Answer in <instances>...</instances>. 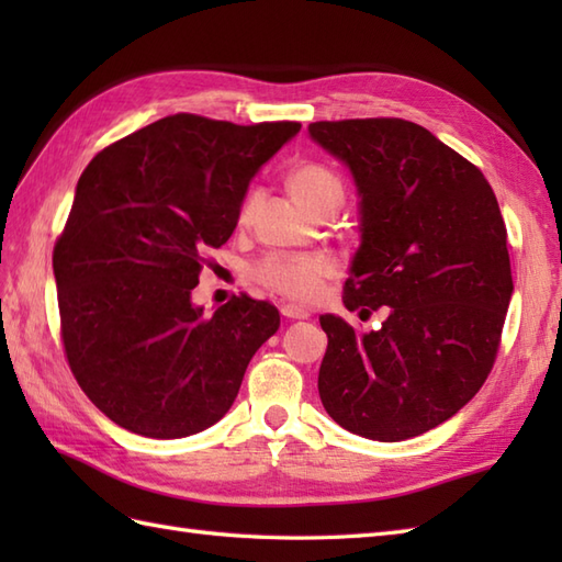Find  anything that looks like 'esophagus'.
I'll return each instance as SVG.
<instances>
[{"label":"esophagus","instance_id":"1","mask_svg":"<svg viewBox=\"0 0 562 562\" xmlns=\"http://www.w3.org/2000/svg\"><path fill=\"white\" fill-rule=\"evenodd\" d=\"M282 316L284 318H290V321H294V318H308V312L306 308H302V306H296V304H284L282 308Z\"/></svg>","mask_w":562,"mask_h":562}]
</instances>
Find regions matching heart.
Segmentation results:
<instances>
[{"label":"heart","mask_w":562,"mask_h":562,"mask_svg":"<svg viewBox=\"0 0 562 562\" xmlns=\"http://www.w3.org/2000/svg\"><path fill=\"white\" fill-rule=\"evenodd\" d=\"M290 190L294 200L308 212H316L318 207L342 202V181L336 171H330L328 166L306 161L300 164L290 173ZM258 202L256 193H248L246 200L238 207V222L246 224L254 214V207ZM336 274V262L328 256H282L272 254L258 260L250 268V278H254L260 288L270 292H278L282 296H290L296 302H314L324 290L326 280Z\"/></svg>","instance_id":"obj_1"}]
</instances>
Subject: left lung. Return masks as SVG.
Returning a JSON list of instances; mask_svg holds the SVG:
<instances>
[{
    "label": "left lung",
    "mask_w": 562,
    "mask_h": 562,
    "mask_svg": "<svg viewBox=\"0 0 562 562\" xmlns=\"http://www.w3.org/2000/svg\"><path fill=\"white\" fill-rule=\"evenodd\" d=\"M308 135L350 166L362 198L342 302L386 316L362 336L321 316V403L367 439L417 437L459 413L495 364L515 290L497 198L479 166L401 117L318 121Z\"/></svg>",
    "instance_id": "1"
}]
</instances>
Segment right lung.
Masks as SVG:
<instances>
[{
  "label": "right lung",
  "mask_w": 562,
  "mask_h": 562,
  "mask_svg": "<svg viewBox=\"0 0 562 562\" xmlns=\"http://www.w3.org/2000/svg\"><path fill=\"white\" fill-rule=\"evenodd\" d=\"M300 123L166 115L83 169L53 250L59 336L77 384L130 432L176 439L232 408L280 326L270 302H190L205 250L229 241L250 178Z\"/></svg>",
  "instance_id": "obj_1"
}]
</instances>
